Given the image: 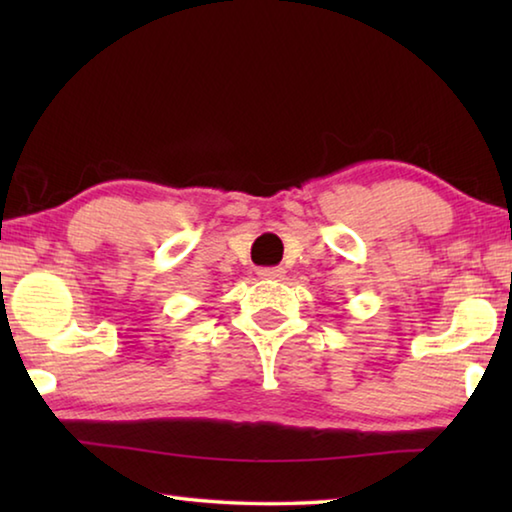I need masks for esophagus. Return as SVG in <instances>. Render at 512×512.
Here are the masks:
<instances>
[{
	"instance_id": "34e87169",
	"label": "esophagus",
	"mask_w": 512,
	"mask_h": 512,
	"mask_svg": "<svg viewBox=\"0 0 512 512\" xmlns=\"http://www.w3.org/2000/svg\"><path fill=\"white\" fill-rule=\"evenodd\" d=\"M284 268L282 266H273V268H259L257 271V275L262 277V280H275V282H280V280H284Z\"/></svg>"
}]
</instances>
